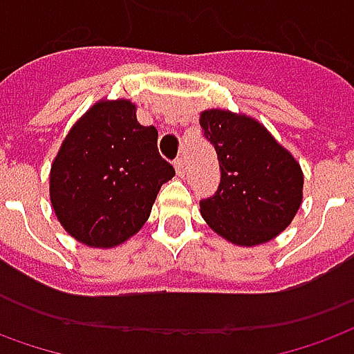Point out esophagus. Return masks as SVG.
I'll list each match as a JSON object with an SVG mask.
<instances>
[{
    "mask_svg": "<svg viewBox=\"0 0 354 354\" xmlns=\"http://www.w3.org/2000/svg\"><path fill=\"white\" fill-rule=\"evenodd\" d=\"M174 168H176L178 176L184 178V174H186V168H184V160H182V158H176V160H174Z\"/></svg>",
    "mask_w": 354,
    "mask_h": 354,
    "instance_id": "esophagus-1",
    "label": "esophagus"
}]
</instances>
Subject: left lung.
Listing matches in <instances>:
<instances>
[{
    "mask_svg": "<svg viewBox=\"0 0 354 354\" xmlns=\"http://www.w3.org/2000/svg\"><path fill=\"white\" fill-rule=\"evenodd\" d=\"M199 126L221 167L215 196L199 201L201 217L236 246L273 240L302 203L304 176L297 158L254 118L213 108L201 112Z\"/></svg>",
    "mask_w": 354,
    "mask_h": 354,
    "instance_id": "1",
    "label": "left lung"
}]
</instances>
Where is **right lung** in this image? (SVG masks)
I'll return each mask as SVG.
<instances>
[{
  "label": "right lung",
  "mask_w": 354,
  "mask_h": 354,
  "mask_svg": "<svg viewBox=\"0 0 354 354\" xmlns=\"http://www.w3.org/2000/svg\"><path fill=\"white\" fill-rule=\"evenodd\" d=\"M157 139L126 98L100 100L77 120L50 170V201L71 236L114 248L145 225L158 189L174 176Z\"/></svg>",
  "instance_id": "obj_1"
}]
</instances>
